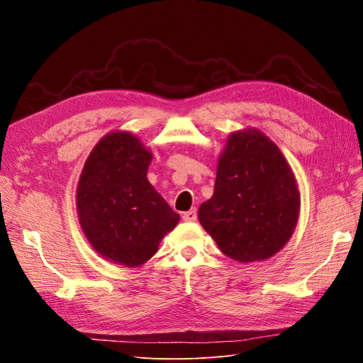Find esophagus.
Listing matches in <instances>:
<instances>
[{
    "label": "esophagus",
    "mask_w": 363,
    "mask_h": 363,
    "mask_svg": "<svg viewBox=\"0 0 363 363\" xmlns=\"http://www.w3.org/2000/svg\"><path fill=\"white\" fill-rule=\"evenodd\" d=\"M183 219H184V221H189V223L195 221V219H196V211H195V208H191V211L184 212L183 213Z\"/></svg>",
    "instance_id": "34e87169"
}]
</instances>
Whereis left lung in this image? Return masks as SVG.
<instances>
[{"mask_svg": "<svg viewBox=\"0 0 363 363\" xmlns=\"http://www.w3.org/2000/svg\"><path fill=\"white\" fill-rule=\"evenodd\" d=\"M298 211L300 192L277 145L259 130L230 136L213 196L199 211L219 250L244 263L268 259L292 236Z\"/></svg>", "mask_w": 363, "mask_h": 363, "instance_id": "1", "label": "left lung"}]
</instances>
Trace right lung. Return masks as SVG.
I'll use <instances>...</instances> for the list:
<instances>
[{
	"label": "right lung",
	"mask_w": 363,
	"mask_h": 363,
	"mask_svg": "<svg viewBox=\"0 0 363 363\" xmlns=\"http://www.w3.org/2000/svg\"><path fill=\"white\" fill-rule=\"evenodd\" d=\"M151 157L133 135H107L87 157L77 188L87 240L103 257L130 268L155 256L180 219L147 180Z\"/></svg>",
	"instance_id": "add662e5"
}]
</instances>
